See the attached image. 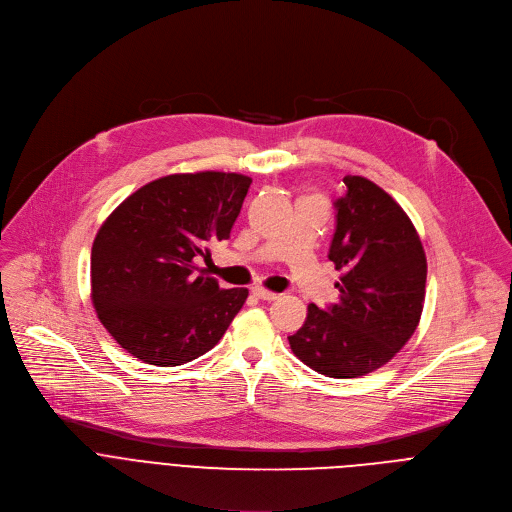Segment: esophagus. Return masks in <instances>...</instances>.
<instances>
[{
    "mask_svg": "<svg viewBox=\"0 0 512 512\" xmlns=\"http://www.w3.org/2000/svg\"><path fill=\"white\" fill-rule=\"evenodd\" d=\"M252 293H254V297H258V299H262V301H274V299L278 297L276 293L266 291V289H262V287H254Z\"/></svg>",
    "mask_w": 512,
    "mask_h": 512,
    "instance_id": "esophagus-1",
    "label": "esophagus"
}]
</instances>
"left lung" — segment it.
Wrapping results in <instances>:
<instances>
[{"instance_id": "obj_1", "label": "left lung", "mask_w": 512, "mask_h": 512, "mask_svg": "<svg viewBox=\"0 0 512 512\" xmlns=\"http://www.w3.org/2000/svg\"><path fill=\"white\" fill-rule=\"evenodd\" d=\"M335 201L329 260L342 270L339 301L307 307L303 327L289 335L293 354L329 378L366 376L394 358L415 333L427 258L415 225L386 191L364 177H344Z\"/></svg>"}]
</instances>
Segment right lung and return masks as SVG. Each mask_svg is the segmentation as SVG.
<instances>
[{
	"mask_svg": "<svg viewBox=\"0 0 512 512\" xmlns=\"http://www.w3.org/2000/svg\"><path fill=\"white\" fill-rule=\"evenodd\" d=\"M252 179L238 173L156 179L103 221L91 248L99 321L134 358L181 366L209 352L248 299L199 270L230 238Z\"/></svg>",
	"mask_w": 512,
	"mask_h": 512,
	"instance_id": "right-lung-1",
	"label": "right lung"
}]
</instances>
